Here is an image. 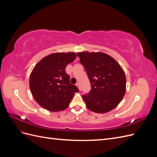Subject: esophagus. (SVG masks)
I'll list each match as a JSON object with an SVG mask.
<instances>
[{
	"label": "esophagus",
	"mask_w": 157,
	"mask_h": 157,
	"mask_svg": "<svg viewBox=\"0 0 157 157\" xmlns=\"http://www.w3.org/2000/svg\"><path fill=\"white\" fill-rule=\"evenodd\" d=\"M76 86H77V88L79 89V90H80V84L78 82H77V84H76Z\"/></svg>",
	"instance_id": "obj_1"
}]
</instances>
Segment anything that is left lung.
<instances>
[{"instance_id": "obj_1", "label": "left lung", "mask_w": 157, "mask_h": 157, "mask_svg": "<svg viewBox=\"0 0 157 157\" xmlns=\"http://www.w3.org/2000/svg\"><path fill=\"white\" fill-rule=\"evenodd\" d=\"M92 89L82 98L89 110L105 113L115 108L124 97L126 79L124 70L117 61L103 52H78Z\"/></svg>"}]
</instances>
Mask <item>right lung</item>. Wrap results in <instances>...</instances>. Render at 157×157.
<instances>
[{
    "mask_svg": "<svg viewBox=\"0 0 157 157\" xmlns=\"http://www.w3.org/2000/svg\"><path fill=\"white\" fill-rule=\"evenodd\" d=\"M75 52H56L45 56L31 71L29 87L35 101L51 112L67 109L78 88L70 83L65 67L75 59Z\"/></svg>",
    "mask_w": 157,
    "mask_h": 157,
    "instance_id": "obj_1",
    "label": "right lung"
}]
</instances>
